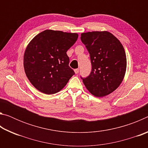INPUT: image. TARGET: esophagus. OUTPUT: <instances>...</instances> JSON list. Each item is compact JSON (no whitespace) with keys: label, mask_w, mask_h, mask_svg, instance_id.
Wrapping results in <instances>:
<instances>
[{"label":"esophagus","mask_w":148,"mask_h":148,"mask_svg":"<svg viewBox=\"0 0 148 148\" xmlns=\"http://www.w3.org/2000/svg\"><path fill=\"white\" fill-rule=\"evenodd\" d=\"M74 72H75V74H78V72H79V69H75L74 70Z\"/></svg>","instance_id":"obj_1"}]
</instances>
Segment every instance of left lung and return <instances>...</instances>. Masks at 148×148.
Here are the masks:
<instances>
[{"label": "left lung", "mask_w": 148, "mask_h": 148, "mask_svg": "<svg viewBox=\"0 0 148 148\" xmlns=\"http://www.w3.org/2000/svg\"><path fill=\"white\" fill-rule=\"evenodd\" d=\"M81 40L88 50L92 65L89 76L82 77L84 84L95 97L108 95L120 86L126 72L127 57L123 46L108 31L84 32Z\"/></svg>", "instance_id": "8db88e82"}]
</instances>
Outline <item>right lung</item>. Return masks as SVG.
Segmentation results:
<instances>
[{"instance_id":"1","label":"right lung","mask_w":148,"mask_h":148,"mask_svg":"<svg viewBox=\"0 0 148 148\" xmlns=\"http://www.w3.org/2000/svg\"><path fill=\"white\" fill-rule=\"evenodd\" d=\"M77 37V33L45 30L27 45L23 57L25 72L39 91L47 95L56 93L75 74L69 66L66 51Z\"/></svg>"}]
</instances>
